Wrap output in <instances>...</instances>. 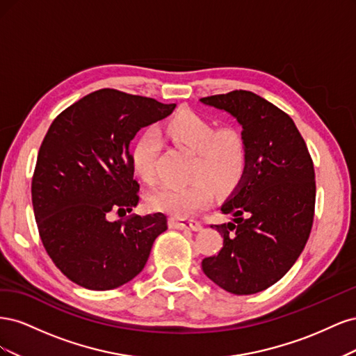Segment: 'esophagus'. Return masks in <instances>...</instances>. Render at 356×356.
<instances>
[{
	"mask_svg": "<svg viewBox=\"0 0 356 356\" xmlns=\"http://www.w3.org/2000/svg\"><path fill=\"white\" fill-rule=\"evenodd\" d=\"M172 229H179V230H191V232H200L202 224L195 220H182V218H172L169 221Z\"/></svg>",
	"mask_w": 356,
	"mask_h": 356,
	"instance_id": "obj_1",
	"label": "esophagus"
}]
</instances>
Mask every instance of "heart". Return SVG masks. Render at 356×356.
Returning <instances> with one entry per match:
<instances>
[{"instance_id": "heart-1", "label": "heart", "mask_w": 356, "mask_h": 356, "mask_svg": "<svg viewBox=\"0 0 356 356\" xmlns=\"http://www.w3.org/2000/svg\"><path fill=\"white\" fill-rule=\"evenodd\" d=\"M166 135L175 144L196 154L186 186H165L149 196V207L166 212L175 218H186L207 208L213 191L227 195L241 182L248 161V149L243 136L234 129L217 132L207 118L182 111L166 124ZM161 143L156 132H145L132 152L136 172L147 182L156 177V161Z\"/></svg>"}]
</instances>
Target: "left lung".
Listing matches in <instances>:
<instances>
[{
	"label": "left lung",
	"instance_id": "8db88e82",
	"mask_svg": "<svg viewBox=\"0 0 356 356\" xmlns=\"http://www.w3.org/2000/svg\"><path fill=\"white\" fill-rule=\"evenodd\" d=\"M233 115L246 143V170L221 212L227 224L211 225L222 236L221 251L203 258L202 270L236 296L272 286L297 261L315 213V170L293 118L248 90L202 98Z\"/></svg>",
	"mask_w": 356,
	"mask_h": 356
}]
</instances>
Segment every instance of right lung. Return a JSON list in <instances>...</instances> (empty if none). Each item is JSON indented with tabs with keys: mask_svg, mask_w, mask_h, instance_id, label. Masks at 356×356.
Returning a JSON list of instances; mask_svg holds the SVG:
<instances>
[{
	"mask_svg": "<svg viewBox=\"0 0 356 356\" xmlns=\"http://www.w3.org/2000/svg\"><path fill=\"white\" fill-rule=\"evenodd\" d=\"M175 106L101 89L50 124L32 177V207L42 245L70 281L105 291L143 272L156 238L168 229L166 215L124 221L110 215L131 212L139 200L132 139Z\"/></svg>",
	"mask_w": 356,
	"mask_h": 356,
	"instance_id": "right-lung-1",
	"label": "right lung"
}]
</instances>
